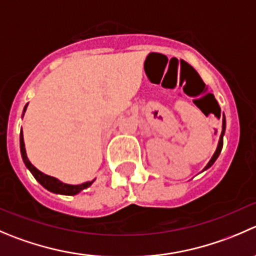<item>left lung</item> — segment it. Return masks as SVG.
Here are the masks:
<instances>
[{"label": "left lung", "mask_w": 256, "mask_h": 256, "mask_svg": "<svg viewBox=\"0 0 256 256\" xmlns=\"http://www.w3.org/2000/svg\"><path fill=\"white\" fill-rule=\"evenodd\" d=\"M225 118H222V136H220V141H219V145H218V148H216V151H215V154H214V156H212V160L209 161V164H208V166L205 168H210V166L212 165V164L215 162V161H216V158H219V155H220V152H222V142H224V140H222V138H224V132H225Z\"/></svg>", "instance_id": "1"}]
</instances>
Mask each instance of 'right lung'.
I'll use <instances>...</instances> for the list:
<instances>
[{"label":"right lung","mask_w":256,"mask_h":256,"mask_svg":"<svg viewBox=\"0 0 256 256\" xmlns=\"http://www.w3.org/2000/svg\"><path fill=\"white\" fill-rule=\"evenodd\" d=\"M26 108H27V105L24 106V111H26ZM20 148H21V155H22V158H24V165L27 166V168L31 171V174L34 176V178H36V180L38 181V182L41 184L44 188H46L47 190L52 191V192H56V194H64V195H76V194H78L81 190L88 188V186L94 182V180H92V181H88V182H85V184H81V185H68V184L61 182V181L57 180V178L46 175V174H44V172H41L40 170H37V168H34L31 162H30L28 158H27V155H26V150H24V134H22V130H21V132H20Z\"/></svg>","instance_id":"obj_1"}]
</instances>
